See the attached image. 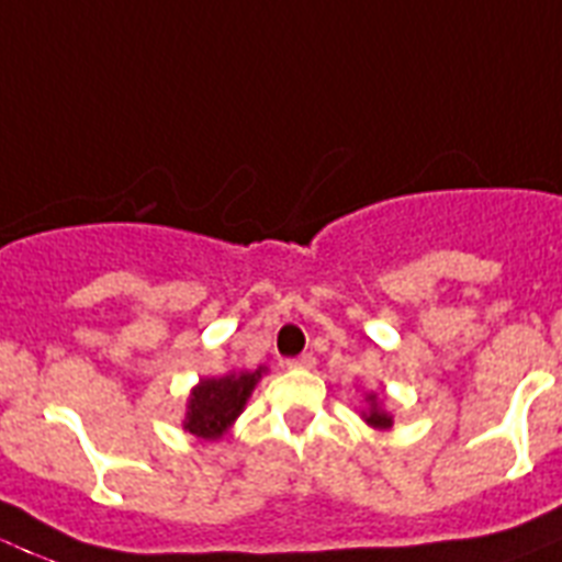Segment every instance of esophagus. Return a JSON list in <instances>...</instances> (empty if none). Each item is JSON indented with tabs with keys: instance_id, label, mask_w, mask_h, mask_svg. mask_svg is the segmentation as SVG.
<instances>
[{
	"instance_id": "1",
	"label": "esophagus",
	"mask_w": 562,
	"mask_h": 562,
	"mask_svg": "<svg viewBox=\"0 0 562 562\" xmlns=\"http://www.w3.org/2000/svg\"><path fill=\"white\" fill-rule=\"evenodd\" d=\"M285 367H289V369H312L314 367V355L312 352L296 355V358L285 360Z\"/></svg>"
}]
</instances>
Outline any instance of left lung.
<instances>
[{
    "label": "left lung",
    "mask_w": 562,
    "mask_h": 562,
    "mask_svg": "<svg viewBox=\"0 0 562 562\" xmlns=\"http://www.w3.org/2000/svg\"><path fill=\"white\" fill-rule=\"evenodd\" d=\"M367 422L375 424V427H390L392 418L386 413H381V409H378V407H372V409H369V415H367Z\"/></svg>",
    "instance_id": "8db88e82"
}]
</instances>
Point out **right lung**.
Masks as SVG:
<instances>
[{
	"mask_svg": "<svg viewBox=\"0 0 562 562\" xmlns=\"http://www.w3.org/2000/svg\"><path fill=\"white\" fill-rule=\"evenodd\" d=\"M266 369L259 367L257 372H239V375L207 378L193 390L190 409H187L184 427L193 436L202 439H218L222 432L234 424L236 415L241 413L250 390L262 378Z\"/></svg>",
	"mask_w": 562,
	"mask_h": 562,
	"instance_id": "1",
	"label": "right lung"
}]
</instances>
